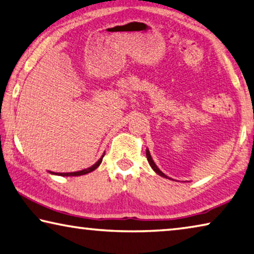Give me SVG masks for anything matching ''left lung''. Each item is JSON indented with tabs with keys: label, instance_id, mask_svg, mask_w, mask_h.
I'll return each mask as SVG.
<instances>
[{
	"label": "left lung",
	"instance_id": "1",
	"mask_svg": "<svg viewBox=\"0 0 254 254\" xmlns=\"http://www.w3.org/2000/svg\"><path fill=\"white\" fill-rule=\"evenodd\" d=\"M147 159H148V162H149V164H150V166L152 167V170H154L157 174L158 175H160V176H163V178H167L166 175L164 174V173L162 172V171H159V168L156 166V164L154 163V160H152V158H151V156H150V152H149V150H147Z\"/></svg>",
	"mask_w": 254,
	"mask_h": 254
}]
</instances>
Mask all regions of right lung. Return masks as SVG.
I'll return each mask as SVG.
<instances>
[{"label":"right lung","instance_id":"add662e5","mask_svg":"<svg viewBox=\"0 0 254 254\" xmlns=\"http://www.w3.org/2000/svg\"><path fill=\"white\" fill-rule=\"evenodd\" d=\"M103 157H104V156H103ZM103 157L98 160L97 163H96L95 165H92L91 167L87 168V170H82V171H80V172H73V173H53V174L61 175V176H79V175H84V174H87V173H90V172H92V171H95L96 168H97V167L99 166L100 163H102Z\"/></svg>","mask_w":254,"mask_h":254}]
</instances>
